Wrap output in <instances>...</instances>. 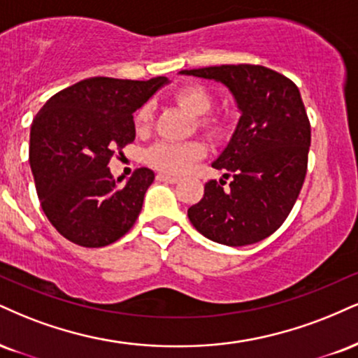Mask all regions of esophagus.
Wrapping results in <instances>:
<instances>
[{"instance_id":"obj_1","label":"esophagus","mask_w":358,"mask_h":358,"mask_svg":"<svg viewBox=\"0 0 358 358\" xmlns=\"http://www.w3.org/2000/svg\"><path fill=\"white\" fill-rule=\"evenodd\" d=\"M157 180H158V182H166V183H173V185L180 182L178 176H170V175H165V173H158Z\"/></svg>"}]
</instances>
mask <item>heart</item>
Segmentation results:
<instances>
[{
    "label": "heart",
    "mask_w": 358,
    "mask_h": 358,
    "mask_svg": "<svg viewBox=\"0 0 358 358\" xmlns=\"http://www.w3.org/2000/svg\"><path fill=\"white\" fill-rule=\"evenodd\" d=\"M176 105L185 113L198 116L196 127L203 130L206 135L222 138L228 131V122L222 116L206 115L213 106V94L203 85H187L175 93ZM152 108L150 105L141 106L133 116V124L138 133H143L152 124ZM205 145L201 141H187V143H162L153 145L146 150L145 162L155 170H160L168 175H182L188 170L192 163L205 157Z\"/></svg>",
    "instance_id": "obj_1"
}]
</instances>
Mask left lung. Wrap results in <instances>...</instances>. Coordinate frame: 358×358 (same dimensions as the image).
<instances>
[{"instance_id":"8db88e82","label":"left lung","mask_w":358,"mask_h":358,"mask_svg":"<svg viewBox=\"0 0 358 358\" xmlns=\"http://www.w3.org/2000/svg\"><path fill=\"white\" fill-rule=\"evenodd\" d=\"M180 75L220 81L240 111L227 148L212 163L227 171L223 178H230V187L210 180L188 218L217 243L260 242L285 222L307 175L310 122L299 88L260 64H222Z\"/></svg>"}]
</instances>
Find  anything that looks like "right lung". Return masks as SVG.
<instances>
[{
    "label": "right lung",
    "mask_w": 358,
    "mask_h": 358,
    "mask_svg": "<svg viewBox=\"0 0 358 358\" xmlns=\"http://www.w3.org/2000/svg\"><path fill=\"white\" fill-rule=\"evenodd\" d=\"M166 83L165 76H94L53 94L34 116L29 165L36 193L50 223L66 240L100 248L135 225L155 173L138 168L120 185L108 163L135 140L133 113Z\"/></svg>",
    "instance_id": "obj_1"
}]
</instances>
